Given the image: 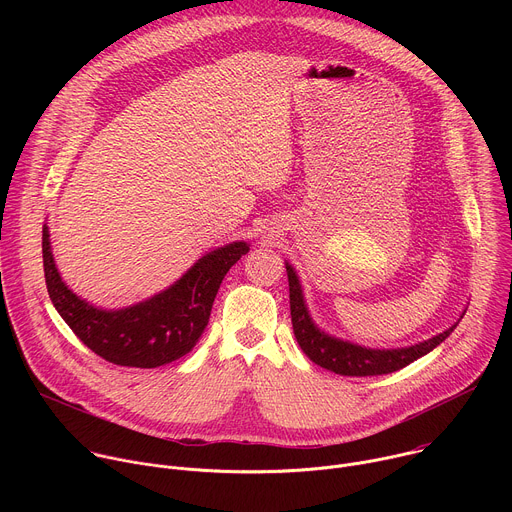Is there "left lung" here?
<instances>
[{
  "label": "left lung",
  "mask_w": 512,
  "mask_h": 512,
  "mask_svg": "<svg viewBox=\"0 0 512 512\" xmlns=\"http://www.w3.org/2000/svg\"><path fill=\"white\" fill-rule=\"evenodd\" d=\"M287 281H289V310H291V324H294V334L306 356L320 364L322 369H328L336 375L344 377H373V375H389L395 373L413 360L421 358L437 344H442L458 326V322L448 328L446 332L437 334L429 340H423L413 346L405 348H364L340 338H334L322 332L308 314L300 279L289 263H285Z\"/></svg>",
  "instance_id": "8db88e82"
}]
</instances>
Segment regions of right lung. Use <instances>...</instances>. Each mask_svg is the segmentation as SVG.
I'll return each mask as SVG.
<instances>
[{"instance_id": "1", "label": "right lung", "mask_w": 512, "mask_h": 512, "mask_svg": "<svg viewBox=\"0 0 512 512\" xmlns=\"http://www.w3.org/2000/svg\"><path fill=\"white\" fill-rule=\"evenodd\" d=\"M247 253L245 241L218 247L198 259L162 294L123 310H101L66 287L54 265L48 227L42 229L44 277L56 312L95 354L119 367L135 369L162 367L196 346L218 287Z\"/></svg>"}]
</instances>
